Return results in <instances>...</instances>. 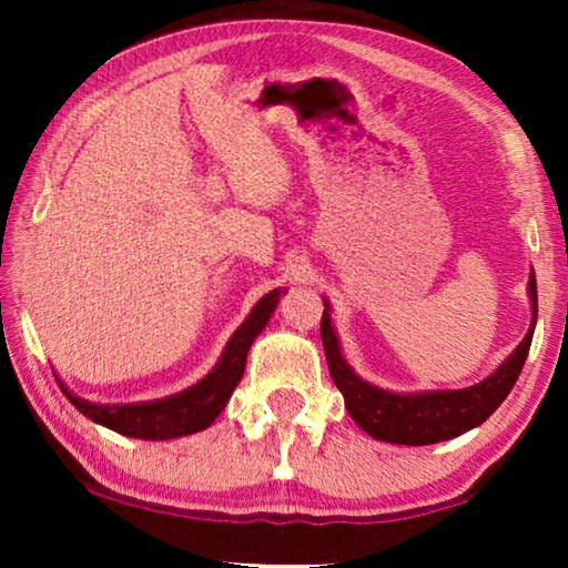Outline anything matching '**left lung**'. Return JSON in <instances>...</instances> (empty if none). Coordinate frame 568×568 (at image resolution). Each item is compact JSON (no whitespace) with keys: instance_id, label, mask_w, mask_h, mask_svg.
Listing matches in <instances>:
<instances>
[{"instance_id":"1","label":"left lung","mask_w":568,"mask_h":568,"mask_svg":"<svg viewBox=\"0 0 568 568\" xmlns=\"http://www.w3.org/2000/svg\"><path fill=\"white\" fill-rule=\"evenodd\" d=\"M528 295H531V328L526 338L516 345V351L498 365L491 376L476 386L460 390H426V393H390L378 386H371L345 363L338 338H335L328 303L321 318V338L328 361L331 378L345 398L351 418L358 423L365 434L376 440L400 446H428L438 440L456 438L466 430L476 428L491 413L501 406L504 398L516 386L531 348L538 301H536V277H528Z\"/></svg>"}]
</instances>
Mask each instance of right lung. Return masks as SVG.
I'll return each mask as SVG.
<instances>
[{
	"label": "right lung",
	"instance_id": "1",
	"mask_svg": "<svg viewBox=\"0 0 568 568\" xmlns=\"http://www.w3.org/2000/svg\"><path fill=\"white\" fill-rule=\"evenodd\" d=\"M281 291H271L263 295L257 305L250 311L245 323L233 333L227 341L223 355L207 376L195 383L187 390H180L175 396L148 400V403H118V406H100V403H90L80 396H74L60 383L64 396L70 398L72 406L88 416L94 423H102L112 430L130 438H145V440H168L180 438L205 430L220 413H223L227 398L233 396L235 386L245 373L247 351L253 341L261 335V331L271 321V315L277 305Z\"/></svg>",
	"mask_w": 568,
	"mask_h": 568
}]
</instances>
